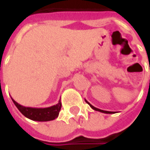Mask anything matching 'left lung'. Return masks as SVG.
<instances>
[{
    "mask_svg": "<svg viewBox=\"0 0 150 150\" xmlns=\"http://www.w3.org/2000/svg\"><path fill=\"white\" fill-rule=\"evenodd\" d=\"M85 101H86V102L90 105V107H91L92 109H94V110L96 111H98V112H103V113H107V114H112V113H116V112H109V111H104V110H101V109H99V108H97L94 107L93 105H91V104H90L89 102H88V101L86 100H85Z\"/></svg>",
    "mask_w": 150,
    "mask_h": 150,
    "instance_id": "8db88e82",
    "label": "left lung"
}]
</instances>
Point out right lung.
Wrapping results in <instances>:
<instances>
[{
  "label": "right lung",
  "mask_w": 150,
  "mask_h": 150,
  "mask_svg": "<svg viewBox=\"0 0 150 150\" xmlns=\"http://www.w3.org/2000/svg\"><path fill=\"white\" fill-rule=\"evenodd\" d=\"M16 107L25 117L35 121H49L56 119L59 116V111L62 107V103L59 100V103L55 105L48 108H30L25 107L17 103L12 99Z\"/></svg>",
  "instance_id": "1"
}]
</instances>
